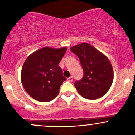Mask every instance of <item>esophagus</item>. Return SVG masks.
I'll use <instances>...</instances> for the list:
<instances>
[{
    "instance_id": "1",
    "label": "esophagus",
    "mask_w": 135,
    "mask_h": 135,
    "mask_svg": "<svg viewBox=\"0 0 135 135\" xmlns=\"http://www.w3.org/2000/svg\"><path fill=\"white\" fill-rule=\"evenodd\" d=\"M67 80L69 81H70V82H72V81H73V76H70L69 78H68Z\"/></svg>"
}]
</instances>
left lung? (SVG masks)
Listing matches in <instances>:
<instances>
[{
	"label": "left lung",
	"mask_w": 135,
	"mask_h": 135,
	"mask_svg": "<svg viewBox=\"0 0 135 135\" xmlns=\"http://www.w3.org/2000/svg\"><path fill=\"white\" fill-rule=\"evenodd\" d=\"M78 56L84 70V76L74 82L80 95L95 100L107 93L114 79V73L108 58L96 48L87 43L70 47Z\"/></svg>",
	"instance_id": "left-lung-1"
}]
</instances>
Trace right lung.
Listing matches in <instances>:
<instances>
[{
    "mask_svg": "<svg viewBox=\"0 0 135 135\" xmlns=\"http://www.w3.org/2000/svg\"><path fill=\"white\" fill-rule=\"evenodd\" d=\"M66 47H46L37 50L25 60L21 70V83L27 93L35 100L49 102L55 99L66 80L58 65Z\"/></svg>",
    "mask_w": 135,
    "mask_h": 135,
    "instance_id": "obj_1",
    "label": "right lung"
}]
</instances>
